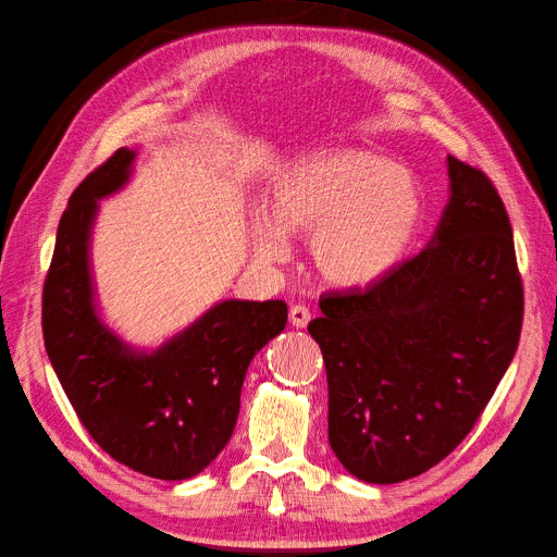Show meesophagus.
I'll return each instance as SVG.
<instances>
[{
  "label": "esophagus",
  "instance_id": "34e87169",
  "mask_svg": "<svg viewBox=\"0 0 557 557\" xmlns=\"http://www.w3.org/2000/svg\"><path fill=\"white\" fill-rule=\"evenodd\" d=\"M290 325L293 327H307L309 325V320H311V311L307 309V307H299V305H295L293 309H290Z\"/></svg>",
  "mask_w": 557,
  "mask_h": 557
}]
</instances>
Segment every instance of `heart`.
<instances>
[{
  "instance_id": "b5f03b06",
  "label": "heart",
  "mask_w": 557,
  "mask_h": 557,
  "mask_svg": "<svg viewBox=\"0 0 557 557\" xmlns=\"http://www.w3.org/2000/svg\"><path fill=\"white\" fill-rule=\"evenodd\" d=\"M420 213L418 181L404 166L362 148L318 150L276 178L269 213L252 218V248L276 262L288 250L283 234H309L318 276L362 288L401 258Z\"/></svg>"
}]
</instances>
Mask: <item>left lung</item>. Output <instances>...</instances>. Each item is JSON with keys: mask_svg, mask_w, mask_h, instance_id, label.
I'll list each match as a JSON object with an SVG mask.
<instances>
[{"mask_svg": "<svg viewBox=\"0 0 557 557\" xmlns=\"http://www.w3.org/2000/svg\"><path fill=\"white\" fill-rule=\"evenodd\" d=\"M434 239L367 288L320 295L309 334L327 372V436L367 483L440 465L476 425L511 364L522 278L507 209L476 166L448 156Z\"/></svg>", "mask_w": 557, "mask_h": 557, "instance_id": "left-lung-1", "label": "left lung"}]
</instances>
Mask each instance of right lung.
Wrapping results in <instances>:
<instances>
[{
    "instance_id": "right-lung-1",
    "label": "right lung",
    "mask_w": 557,
    "mask_h": 557,
    "mask_svg": "<svg viewBox=\"0 0 557 557\" xmlns=\"http://www.w3.org/2000/svg\"><path fill=\"white\" fill-rule=\"evenodd\" d=\"M134 153L117 148L81 181L44 281L46 352L88 434L139 474L183 481L209 467L237 425L246 369L288 320L281 299H227L153 352H137L95 311L90 230L102 199L129 178Z\"/></svg>"
}]
</instances>
